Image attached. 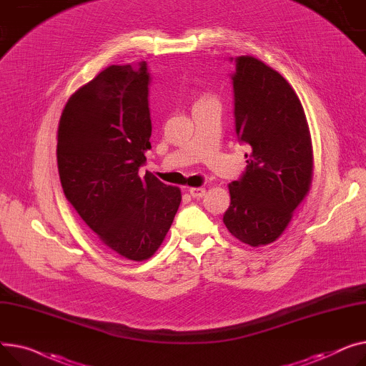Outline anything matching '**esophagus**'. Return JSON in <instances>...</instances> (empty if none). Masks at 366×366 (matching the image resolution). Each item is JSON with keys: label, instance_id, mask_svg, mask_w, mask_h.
Here are the masks:
<instances>
[{"label": "esophagus", "instance_id": "34e87169", "mask_svg": "<svg viewBox=\"0 0 366 366\" xmlns=\"http://www.w3.org/2000/svg\"><path fill=\"white\" fill-rule=\"evenodd\" d=\"M205 187H189V193L192 198H202L205 195Z\"/></svg>", "mask_w": 366, "mask_h": 366}]
</instances>
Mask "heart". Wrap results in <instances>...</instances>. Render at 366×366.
<instances>
[{
  "mask_svg": "<svg viewBox=\"0 0 366 366\" xmlns=\"http://www.w3.org/2000/svg\"><path fill=\"white\" fill-rule=\"evenodd\" d=\"M207 99H211V97H209V96H201L198 102H202V100H207ZM198 102H197V103H198Z\"/></svg>",
  "mask_w": 366,
  "mask_h": 366,
  "instance_id": "b5f03b06",
  "label": "heart"
}]
</instances>
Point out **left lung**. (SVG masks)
<instances>
[{
	"mask_svg": "<svg viewBox=\"0 0 366 366\" xmlns=\"http://www.w3.org/2000/svg\"><path fill=\"white\" fill-rule=\"evenodd\" d=\"M234 127L249 144L247 171L229 183L223 223L249 247L274 242L310 190L313 147L303 104L291 84L252 56L236 59Z\"/></svg>",
	"mask_w": 366,
	"mask_h": 366,
	"instance_id": "left-lung-1",
	"label": "left lung"
}]
</instances>
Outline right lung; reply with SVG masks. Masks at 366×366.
Returning a JSON list of instances; mask_svg holds the SVG:
<instances>
[{
    "instance_id": "add662e5",
    "label": "right lung",
    "mask_w": 366,
    "mask_h": 366,
    "mask_svg": "<svg viewBox=\"0 0 366 366\" xmlns=\"http://www.w3.org/2000/svg\"><path fill=\"white\" fill-rule=\"evenodd\" d=\"M147 63L111 64L64 104L57 168L64 197L97 239L125 260L143 262L161 247L182 190L139 174L150 149Z\"/></svg>"
}]
</instances>
